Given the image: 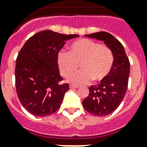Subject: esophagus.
Masks as SVG:
<instances>
[{
  "label": "esophagus",
  "instance_id": "esophagus-1",
  "mask_svg": "<svg viewBox=\"0 0 147 147\" xmlns=\"http://www.w3.org/2000/svg\"><path fill=\"white\" fill-rule=\"evenodd\" d=\"M69 87H70L71 89H73V88H78L79 86H78V85H75V84H70V85H69Z\"/></svg>",
  "mask_w": 147,
  "mask_h": 147
}]
</instances>
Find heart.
Returning a JSON list of instances; mask_svg holds the SVG:
<instances>
[{
	"instance_id": "obj_1",
	"label": "heart",
	"mask_w": 147,
	"mask_h": 147,
	"mask_svg": "<svg viewBox=\"0 0 147 147\" xmlns=\"http://www.w3.org/2000/svg\"><path fill=\"white\" fill-rule=\"evenodd\" d=\"M113 61L110 49L88 38L76 40L69 46V52L61 50L57 54L58 67L65 78L70 77L80 64L81 70L70 79L76 84L88 83L91 80L102 81L112 70Z\"/></svg>"
}]
</instances>
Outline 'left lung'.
Instances as JSON below:
<instances>
[{
  "label": "left lung",
  "instance_id": "1",
  "mask_svg": "<svg viewBox=\"0 0 147 147\" xmlns=\"http://www.w3.org/2000/svg\"><path fill=\"white\" fill-rule=\"evenodd\" d=\"M85 36L103 41L113 53L112 70L101 83L89 87V95L83 101V106L88 113L104 117L116 110L123 101L128 84L130 62L124 48L111 34L102 31Z\"/></svg>",
  "mask_w": 147,
  "mask_h": 147
}]
</instances>
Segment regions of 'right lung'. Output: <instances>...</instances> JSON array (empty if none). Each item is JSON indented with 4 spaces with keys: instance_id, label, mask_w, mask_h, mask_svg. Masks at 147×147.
Instances as JSON below:
<instances>
[{
    "instance_id": "add662e5",
    "label": "right lung",
    "mask_w": 147,
    "mask_h": 147,
    "mask_svg": "<svg viewBox=\"0 0 147 147\" xmlns=\"http://www.w3.org/2000/svg\"><path fill=\"white\" fill-rule=\"evenodd\" d=\"M78 34H63L47 30L27 40L16 58V89L22 105L36 117H45L60 108L67 83H61L57 54L65 41Z\"/></svg>"
}]
</instances>
